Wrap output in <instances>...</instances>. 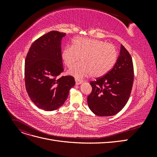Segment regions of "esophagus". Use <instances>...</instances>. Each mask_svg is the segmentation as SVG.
<instances>
[{
	"label": "esophagus",
	"mask_w": 157,
	"mask_h": 157,
	"mask_svg": "<svg viewBox=\"0 0 157 157\" xmlns=\"http://www.w3.org/2000/svg\"><path fill=\"white\" fill-rule=\"evenodd\" d=\"M75 82H76V84L78 85V84H82V83L83 82V81H82V80H78V79L76 78V79H75Z\"/></svg>",
	"instance_id": "1"
}]
</instances>
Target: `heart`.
I'll use <instances>...</instances> for the list:
<instances>
[{
    "mask_svg": "<svg viewBox=\"0 0 157 157\" xmlns=\"http://www.w3.org/2000/svg\"><path fill=\"white\" fill-rule=\"evenodd\" d=\"M61 57L65 65L71 67L81 58V63L75 65L69 73L77 78L92 76L98 78L105 75L115 65L117 51L115 46L106 42L78 37L72 46H66Z\"/></svg>",
    "mask_w": 157,
    "mask_h": 157,
    "instance_id": "b5f03b06",
    "label": "heart"
}]
</instances>
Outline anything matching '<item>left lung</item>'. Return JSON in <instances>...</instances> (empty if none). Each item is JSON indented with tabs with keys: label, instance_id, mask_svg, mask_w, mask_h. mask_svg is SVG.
Here are the masks:
<instances>
[{
	"label": "left lung",
	"instance_id": "1",
	"mask_svg": "<svg viewBox=\"0 0 157 157\" xmlns=\"http://www.w3.org/2000/svg\"><path fill=\"white\" fill-rule=\"evenodd\" d=\"M134 82V66L129 52L121 44L120 56L111 70L91 81L92 90L87 98L95 115L108 117L121 111L130 98Z\"/></svg>",
	"mask_w": 157,
	"mask_h": 157
}]
</instances>
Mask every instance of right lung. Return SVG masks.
Returning a JSON list of instances; mask_svg holds the SVG:
<instances>
[{"mask_svg": "<svg viewBox=\"0 0 157 157\" xmlns=\"http://www.w3.org/2000/svg\"><path fill=\"white\" fill-rule=\"evenodd\" d=\"M66 33L52 31L31 44L25 60L27 92L36 106L45 111L58 109L75 84L72 76L63 72L61 41Z\"/></svg>", "mask_w": 157, "mask_h": 157, "instance_id": "1", "label": "right lung"}]
</instances>
